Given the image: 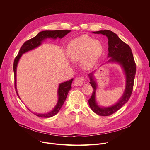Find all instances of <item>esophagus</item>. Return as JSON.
Returning a JSON list of instances; mask_svg holds the SVG:
<instances>
[{
  "mask_svg": "<svg viewBox=\"0 0 150 150\" xmlns=\"http://www.w3.org/2000/svg\"><path fill=\"white\" fill-rule=\"evenodd\" d=\"M84 81V79L83 77L81 76V77H78L77 78L75 79V81H74V85L75 86H81L83 84Z\"/></svg>",
  "mask_w": 150,
  "mask_h": 150,
  "instance_id": "obj_1",
  "label": "esophagus"
}]
</instances>
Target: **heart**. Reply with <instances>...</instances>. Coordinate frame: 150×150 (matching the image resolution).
<instances>
[{
  "instance_id": "b5f03b06",
  "label": "heart",
  "mask_w": 150,
  "mask_h": 150,
  "mask_svg": "<svg viewBox=\"0 0 150 150\" xmlns=\"http://www.w3.org/2000/svg\"><path fill=\"white\" fill-rule=\"evenodd\" d=\"M103 46L98 40L83 36L72 40L68 45L67 53L69 59L73 62L82 60L85 68L92 67L101 57Z\"/></svg>"
}]
</instances>
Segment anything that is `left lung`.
Here are the masks:
<instances>
[{
  "label": "left lung",
  "mask_w": 150,
  "mask_h": 150,
  "mask_svg": "<svg viewBox=\"0 0 150 150\" xmlns=\"http://www.w3.org/2000/svg\"><path fill=\"white\" fill-rule=\"evenodd\" d=\"M92 33L102 34L107 37L108 39V58H110L107 62L118 64L122 69L125 76V88L121 98L114 105L103 107L98 105L95 99V93L97 88V84L93 76L95 71L91 72L88 75L90 79L89 83L93 88L91 97L88 100L91 109L98 115L109 116L119 110L128 101L133 89L136 73V65L130 47L124 42L116 33L108 30H99L92 32Z\"/></svg>",
  "instance_id": "1"
}]
</instances>
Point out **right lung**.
Listing matches in <instances>:
<instances>
[{
	"instance_id": "right-lung-1",
	"label": "right lung",
	"mask_w": 150,
	"mask_h": 150,
	"mask_svg": "<svg viewBox=\"0 0 150 150\" xmlns=\"http://www.w3.org/2000/svg\"><path fill=\"white\" fill-rule=\"evenodd\" d=\"M71 30H43L40 32L34 38L26 41L22 47H21L18 55L15 58L13 63V71L15 75V86L16 93L18 97L20 98L19 95L18 94L17 88H16V69L18 64L19 61L22 55L32 49H34L40 45H41L42 42H43L45 39L47 38H51L53 39H57V38L61 39L67 35L68 33H69ZM73 81V79L68 81L64 82L61 83L59 85V88L58 89V100L57 105L54 108V109L47 113L45 114H38V113H33L38 117H42V118H50L52 117L58 113L62 108L64 102L66 100L68 93L69 90L72 88V82ZM21 99V98H20ZM29 110V109H28ZM30 111V110H29Z\"/></svg>"
}]
</instances>
